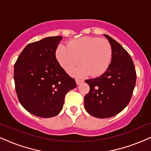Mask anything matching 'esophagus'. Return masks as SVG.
<instances>
[{
	"label": "esophagus",
	"instance_id": "34e87169",
	"mask_svg": "<svg viewBox=\"0 0 151 151\" xmlns=\"http://www.w3.org/2000/svg\"><path fill=\"white\" fill-rule=\"evenodd\" d=\"M82 82H83L82 79H76V83H77V84H81V83H82Z\"/></svg>",
	"mask_w": 151,
	"mask_h": 151
}]
</instances>
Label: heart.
Instances as JSON below:
<instances>
[{"instance_id":"1","label":"heart","mask_w":151,"mask_h":151,"mask_svg":"<svg viewBox=\"0 0 151 151\" xmlns=\"http://www.w3.org/2000/svg\"><path fill=\"white\" fill-rule=\"evenodd\" d=\"M55 55L64 70L75 75L89 74L93 77L101 75L108 70L112 58V47L106 39L97 37H81L72 40L67 46L60 45Z\"/></svg>"}]
</instances>
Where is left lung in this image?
<instances>
[{"mask_svg":"<svg viewBox=\"0 0 151 151\" xmlns=\"http://www.w3.org/2000/svg\"><path fill=\"white\" fill-rule=\"evenodd\" d=\"M112 47L109 67L100 77L85 80L89 85L84 107L93 116L105 119L120 113L129 104L136 86V72L128 52L110 36L104 35Z\"/></svg>","mask_w":151,"mask_h":151,"instance_id":"1","label":"left lung"}]
</instances>
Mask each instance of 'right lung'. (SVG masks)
Returning a JSON list of instances; mask_svg holds the SVG:
<instances>
[{
	"instance_id": "right-lung-1",
	"label": "right lung",
	"mask_w": 151,
	"mask_h": 151,
	"mask_svg": "<svg viewBox=\"0 0 151 151\" xmlns=\"http://www.w3.org/2000/svg\"><path fill=\"white\" fill-rule=\"evenodd\" d=\"M62 37L43 38L27 45L14 65L15 91L29 113L42 118L57 116L66 93L77 86L60 65L55 52Z\"/></svg>"
}]
</instances>
